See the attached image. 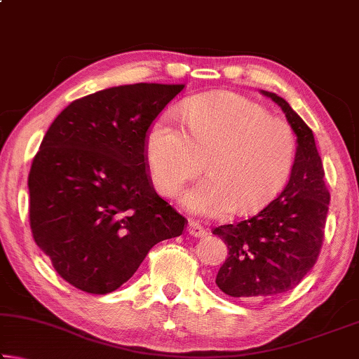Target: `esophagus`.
<instances>
[{"label":"esophagus","mask_w":359,"mask_h":359,"mask_svg":"<svg viewBox=\"0 0 359 359\" xmlns=\"http://www.w3.org/2000/svg\"><path fill=\"white\" fill-rule=\"evenodd\" d=\"M187 229H188V234L193 236V238H203V236L208 234V231H205V228H203L198 222H190V223H188Z\"/></svg>","instance_id":"esophagus-1"}]
</instances>
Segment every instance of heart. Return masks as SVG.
<instances>
[{"instance_id": "1", "label": "heart", "mask_w": 359, "mask_h": 359, "mask_svg": "<svg viewBox=\"0 0 359 359\" xmlns=\"http://www.w3.org/2000/svg\"><path fill=\"white\" fill-rule=\"evenodd\" d=\"M184 115L187 130L175 115L166 114L145 135V161L158 193L174 196L194 172L196 156L208 155V177L180 198L188 212L248 214L274 199L296 160V136L287 121L231 92L191 98Z\"/></svg>"}]
</instances>
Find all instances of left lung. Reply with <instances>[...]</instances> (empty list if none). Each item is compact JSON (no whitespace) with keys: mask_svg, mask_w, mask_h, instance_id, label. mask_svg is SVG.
<instances>
[{"mask_svg":"<svg viewBox=\"0 0 359 359\" xmlns=\"http://www.w3.org/2000/svg\"><path fill=\"white\" fill-rule=\"evenodd\" d=\"M271 98L296 135V160L276 199L247 220L214 229L228 247L215 283L224 294L258 301L293 290L317 263L325 236L330 191L313 133L287 101Z\"/></svg>","mask_w":359,"mask_h":359,"instance_id":"1","label":"left lung"}]
</instances>
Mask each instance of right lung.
<instances>
[{
	"instance_id": "add662e5",
	"label": "right lung",
	"mask_w": 359,
	"mask_h": 359,
	"mask_svg": "<svg viewBox=\"0 0 359 359\" xmlns=\"http://www.w3.org/2000/svg\"><path fill=\"white\" fill-rule=\"evenodd\" d=\"M185 85L133 83L72 101L53 120L28 175L29 226L60 277L106 294L128 282L187 220L158 196L145 135Z\"/></svg>"
}]
</instances>
